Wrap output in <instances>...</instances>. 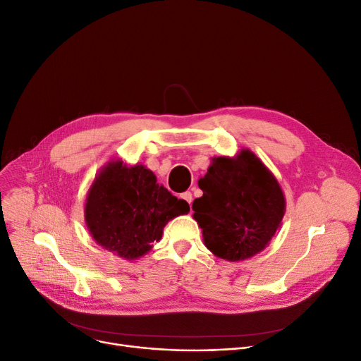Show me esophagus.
<instances>
[{
    "label": "esophagus",
    "mask_w": 361,
    "mask_h": 361,
    "mask_svg": "<svg viewBox=\"0 0 361 361\" xmlns=\"http://www.w3.org/2000/svg\"><path fill=\"white\" fill-rule=\"evenodd\" d=\"M181 197H183L188 204H192V202H193V195H192L190 192H185V193H183V195H181Z\"/></svg>",
    "instance_id": "1"
}]
</instances>
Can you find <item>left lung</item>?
<instances>
[{
  "label": "left lung",
  "instance_id": "8db88e82",
  "mask_svg": "<svg viewBox=\"0 0 361 361\" xmlns=\"http://www.w3.org/2000/svg\"><path fill=\"white\" fill-rule=\"evenodd\" d=\"M199 187L203 196L193 202V218L215 256L238 262L267 247L286 214V197L253 152L214 158Z\"/></svg>",
  "mask_w": 361,
  "mask_h": 361
}]
</instances>
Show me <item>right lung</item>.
Here are the masks:
<instances>
[{"instance_id": "add662e5", "label": "right lung", "mask_w": 361, "mask_h": 361, "mask_svg": "<svg viewBox=\"0 0 361 361\" xmlns=\"http://www.w3.org/2000/svg\"><path fill=\"white\" fill-rule=\"evenodd\" d=\"M190 206L157 183L145 165L108 162L92 183L85 219L93 240L126 260L146 255L162 238L164 226Z\"/></svg>"}]
</instances>
